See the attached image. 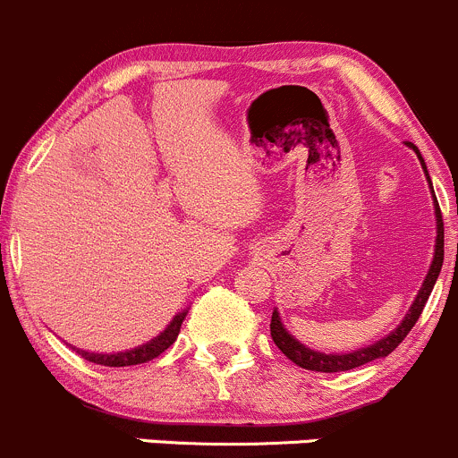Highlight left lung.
<instances>
[{
	"label": "left lung",
	"instance_id": "left-lung-1",
	"mask_svg": "<svg viewBox=\"0 0 458 458\" xmlns=\"http://www.w3.org/2000/svg\"><path fill=\"white\" fill-rule=\"evenodd\" d=\"M410 148L417 152L419 161H421L423 170H426L429 188H432V182H429V174H428L426 164H423L421 152H419V148L414 146V143H410ZM434 215H437V246H434V259H432V263H429L428 276H426V281H423V285H421V290H419L414 303L410 306L408 315H405L403 321H401L399 326L390 332V335H386L383 339H378L377 344L368 345V348H359V350H354V352H348V354L317 352V350H310V348H306L303 344H299V341L294 339L288 330H285L284 323H281V318H279V312L275 310L272 312V321H270V335H272V341L276 344V348H279L281 352L290 359V361L297 363L299 368H306V370H315V372H345V370H352V368L366 366V363L374 361V359L387 357V354H390L392 350H394L396 345H399L401 341L408 336V332L412 330L414 323L419 321V317H421L423 308H426V303H428L429 293H432L434 284H437L438 272H441V266H443V216H441V208H438L437 197H434Z\"/></svg>",
	"mask_w": 458,
	"mask_h": 458
}]
</instances>
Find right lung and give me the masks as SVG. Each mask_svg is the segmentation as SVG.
<instances>
[{"instance_id": "obj_1", "label": "right lung", "mask_w": 458, "mask_h": 458, "mask_svg": "<svg viewBox=\"0 0 458 458\" xmlns=\"http://www.w3.org/2000/svg\"><path fill=\"white\" fill-rule=\"evenodd\" d=\"M186 315H188V310L179 312V315L168 323V327H165L159 336H155V339H150L148 344L140 345V348L126 350V352L99 354V352H86V350H77V348H72V350H77V352H80L86 361L97 363V366L126 368V366H137V363H148V361H152V359L159 357L161 352H165V350H168L170 345L177 341V335H179V330H182V323H183V318H186Z\"/></svg>"}]
</instances>
